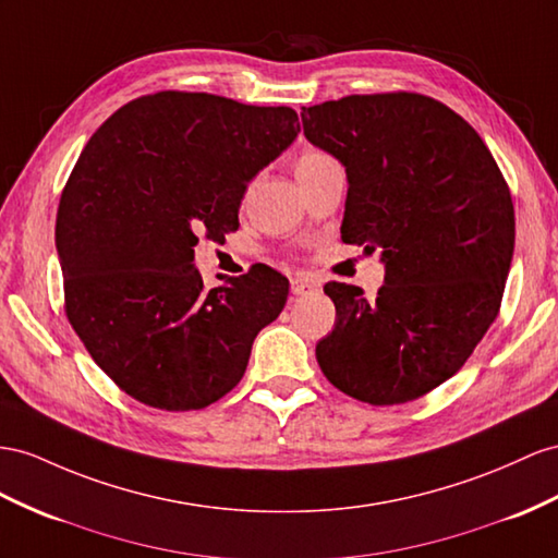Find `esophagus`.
Returning a JSON list of instances; mask_svg holds the SVG:
<instances>
[{"label": "esophagus", "instance_id": "34e87169", "mask_svg": "<svg viewBox=\"0 0 558 558\" xmlns=\"http://www.w3.org/2000/svg\"><path fill=\"white\" fill-rule=\"evenodd\" d=\"M290 288H292V294H308V292H313L318 288V282L313 280V278H308L306 274H294L292 278H290Z\"/></svg>", "mask_w": 558, "mask_h": 558}]
</instances>
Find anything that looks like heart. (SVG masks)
<instances>
[{"instance_id": "1", "label": "heart", "mask_w": 558, "mask_h": 558, "mask_svg": "<svg viewBox=\"0 0 558 558\" xmlns=\"http://www.w3.org/2000/svg\"><path fill=\"white\" fill-rule=\"evenodd\" d=\"M327 153H320V150H308V153H304L302 157H299V162H296V167H306V165H313V162H320V160H327Z\"/></svg>"}]
</instances>
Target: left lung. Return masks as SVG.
<instances>
[{"label":"left lung","mask_w":558,"mask_h":558,"mask_svg":"<svg viewBox=\"0 0 558 558\" xmlns=\"http://www.w3.org/2000/svg\"><path fill=\"white\" fill-rule=\"evenodd\" d=\"M306 138L347 167V245L381 247L375 299L327 282L335 330L323 375L369 405L434 391L460 369L502 304L513 203L493 153L464 118L415 92L353 94L302 108Z\"/></svg>","instance_id":"left-lung-1"}]
</instances>
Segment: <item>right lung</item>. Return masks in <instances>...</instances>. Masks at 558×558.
I'll return each instance as SVG.
<instances>
[{
    "label": "right lung",
    "mask_w": 558,
    "mask_h": 558,
    "mask_svg": "<svg viewBox=\"0 0 558 558\" xmlns=\"http://www.w3.org/2000/svg\"><path fill=\"white\" fill-rule=\"evenodd\" d=\"M296 134L288 106L157 92L112 112L84 146L56 214L63 308L94 363L138 403H217L280 316L282 274L254 264L205 290L193 247L238 231L247 183Z\"/></svg>",
    "instance_id": "add662e5"
}]
</instances>
